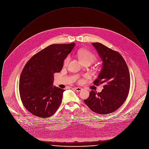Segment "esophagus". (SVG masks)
Wrapping results in <instances>:
<instances>
[{"label":"esophagus","instance_id":"obj_1","mask_svg":"<svg viewBox=\"0 0 149 149\" xmlns=\"http://www.w3.org/2000/svg\"><path fill=\"white\" fill-rule=\"evenodd\" d=\"M75 89L77 92H80L81 91H83V88H80V87H77V88H75Z\"/></svg>","mask_w":149,"mask_h":149}]
</instances>
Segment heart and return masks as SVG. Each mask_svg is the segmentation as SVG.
I'll list each match as a JSON object with an SVG mask.
<instances>
[{
  "mask_svg": "<svg viewBox=\"0 0 149 149\" xmlns=\"http://www.w3.org/2000/svg\"><path fill=\"white\" fill-rule=\"evenodd\" d=\"M77 56L81 62L83 61H89L91 63L94 62L96 58L92 52L85 49H80L77 51ZM69 57H67L65 61L64 65H67L69 61Z\"/></svg>",
  "mask_w": 149,
  "mask_h": 149,
  "instance_id": "obj_1",
  "label": "heart"
}]
</instances>
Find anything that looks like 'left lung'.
<instances>
[{
	"instance_id": "left-lung-1",
	"label": "left lung",
	"mask_w": 149,
	"mask_h": 149,
	"mask_svg": "<svg viewBox=\"0 0 149 149\" xmlns=\"http://www.w3.org/2000/svg\"><path fill=\"white\" fill-rule=\"evenodd\" d=\"M92 45L102 61L101 70L94 84H103L104 86L101 92L92 91L84 102L97 113H111L118 109L127 97L130 86V72L119 52L100 43Z\"/></svg>"
}]
</instances>
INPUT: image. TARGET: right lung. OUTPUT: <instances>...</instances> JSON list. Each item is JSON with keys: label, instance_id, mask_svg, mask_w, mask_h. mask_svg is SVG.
Masks as SVG:
<instances>
[{"label": "right lung", "instance_id": "obj_1", "mask_svg": "<svg viewBox=\"0 0 149 149\" xmlns=\"http://www.w3.org/2000/svg\"><path fill=\"white\" fill-rule=\"evenodd\" d=\"M75 45H51L32 57L24 66L19 89L22 103L31 113L49 117L60 106L65 90L53 86L54 74L61 70L64 60Z\"/></svg>", "mask_w": 149, "mask_h": 149}]
</instances>
